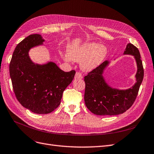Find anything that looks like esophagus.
<instances>
[{"label": "esophagus", "instance_id": "obj_1", "mask_svg": "<svg viewBox=\"0 0 154 154\" xmlns=\"http://www.w3.org/2000/svg\"><path fill=\"white\" fill-rule=\"evenodd\" d=\"M74 79H82V74L80 72H76Z\"/></svg>", "mask_w": 154, "mask_h": 154}]
</instances>
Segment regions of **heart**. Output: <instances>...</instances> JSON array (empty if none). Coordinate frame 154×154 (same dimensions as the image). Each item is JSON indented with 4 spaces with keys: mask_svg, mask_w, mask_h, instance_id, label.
Listing matches in <instances>:
<instances>
[{
    "mask_svg": "<svg viewBox=\"0 0 154 154\" xmlns=\"http://www.w3.org/2000/svg\"><path fill=\"white\" fill-rule=\"evenodd\" d=\"M68 54L62 57L66 62L73 60L80 63L81 69L84 72H91L103 63L107 55L106 46L94 42L82 44H71L67 48Z\"/></svg>",
    "mask_w": 154,
    "mask_h": 154,
    "instance_id": "heart-1",
    "label": "heart"
}]
</instances>
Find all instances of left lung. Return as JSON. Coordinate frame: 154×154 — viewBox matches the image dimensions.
Segmentation results:
<instances>
[{
    "label": "left lung",
    "mask_w": 154,
    "mask_h": 154,
    "mask_svg": "<svg viewBox=\"0 0 154 154\" xmlns=\"http://www.w3.org/2000/svg\"><path fill=\"white\" fill-rule=\"evenodd\" d=\"M123 54L134 56L137 64L136 82L130 88L119 90L108 84L103 73L110 63L109 60L104 61L85 77V104L95 115L116 116L123 113L135 101L144 77L142 60L139 50L131 43L126 45Z\"/></svg>",
    "instance_id": "left-lung-1"
}]
</instances>
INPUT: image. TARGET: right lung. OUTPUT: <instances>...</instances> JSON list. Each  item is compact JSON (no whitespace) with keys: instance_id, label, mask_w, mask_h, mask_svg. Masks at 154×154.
I'll return each instance as SVG.
<instances>
[{"instance_id":"1","label":"right lung","mask_w":154,"mask_h":154,"mask_svg":"<svg viewBox=\"0 0 154 154\" xmlns=\"http://www.w3.org/2000/svg\"><path fill=\"white\" fill-rule=\"evenodd\" d=\"M39 34L30 35L17 45L10 64V74L16 97L21 105L37 114H47L57 108L63 93L75 72H64L54 62L33 63L29 50L43 45Z\"/></svg>"}]
</instances>
